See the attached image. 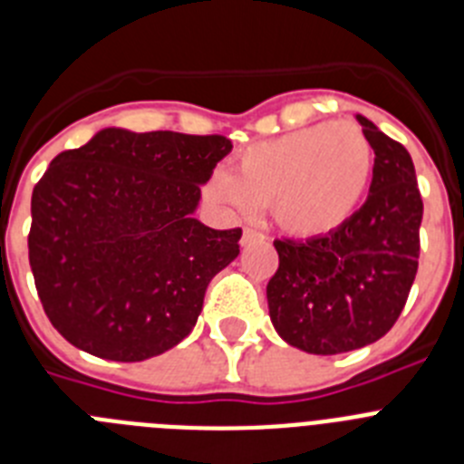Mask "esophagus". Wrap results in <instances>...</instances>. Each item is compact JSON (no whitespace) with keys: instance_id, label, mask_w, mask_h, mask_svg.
Returning <instances> with one entry per match:
<instances>
[{"instance_id":"obj_1","label":"esophagus","mask_w":464,"mask_h":464,"mask_svg":"<svg viewBox=\"0 0 464 464\" xmlns=\"http://www.w3.org/2000/svg\"><path fill=\"white\" fill-rule=\"evenodd\" d=\"M256 241H265V235L257 232V229L246 227L244 235H241V246H248V244H256Z\"/></svg>"}]
</instances>
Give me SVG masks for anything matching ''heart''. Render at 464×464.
<instances>
[{
  "instance_id": "b5f03b06",
  "label": "heart",
  "mask_w": 464,
  "mask_h": 464,
  "mask_svg": "<svg viewBox=\"0 0 464 464\" xmlns=\"http://www.w3.org/2000/svg\"><path fill=\"white\" fill-rule=\"evenodd\" d=\"M372 171L374 149L358 125L318 122L248 146L235 171L213 174L211 195L239 216L272 204L283 229L325 237L353 218Z\"/></svg>"
}]
</instances>
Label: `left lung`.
Masks as SVG:
<instances>
[{
	"mask_svg": "<svg viewBox=\"0 0 464 464\" xmlns=\"http://www.w3.org/2000/svg\"><path fill=\"white\" fill-rule=\"evenodd\" d=\"M374 149L367 202L343 227L276 239L269 318L283 342L314 355L374 343L395 325L418 272L423 199L409 150L358 116Z\"/></svg>",
	"mask_w": 464,
	"mask_h": 464,
	"instance_id": "left-lung-1",
	"label": "left lung"
}]
</instances>
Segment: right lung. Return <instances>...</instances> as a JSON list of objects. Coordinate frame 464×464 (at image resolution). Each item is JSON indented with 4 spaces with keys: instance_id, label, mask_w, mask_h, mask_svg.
I'll use <instances>...</instances> for the list:
<instances>
[{
    "instance_id": "1",
    "label": "right lung",
    "mask_w": 464,
    "mask_h": 464,
    "mask_svg": "<svg viewBox=\"0 0 464 464\" xmlns=\"http://www.w3.org/2000/svg\"><path fill=\"white\" fill-rule=\"evenodd\" d=\"M220 134L106 127L57 155L32 192L30 267L48 321L116 362L165 353L195 327L208 283L239 256L241 229L192 218Z\"/></svg>"
}]
</instances>
